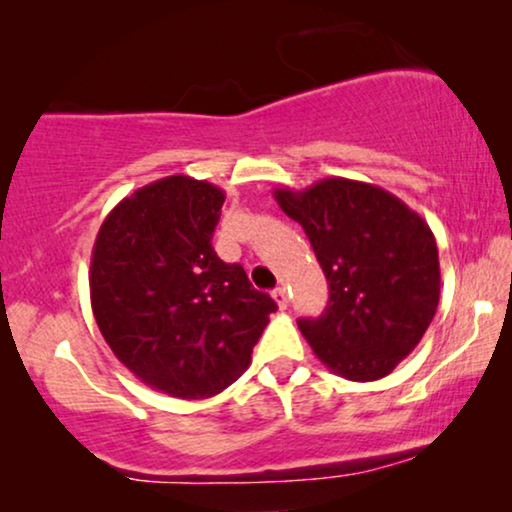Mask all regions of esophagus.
<instances>
[{
  "instance_id": "obj_1",
  "label": "esophagus",
  "mask_w": 512,
  "mask_h": 512,
  "mask_svg": "<svg viewBox=\"0 0 512 512\" xmlns=\"http://www.w3.org/2000/svg\"><path fill=\"white\" fill-rule=\"evenodd\" d=\"M272 298H275L279 310H286V305H289V293H286L284 286H279V289L272 291Z\"/></svg>"
}]
</instances>
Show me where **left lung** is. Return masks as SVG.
<instances>
[{"mask_svg": "<svg viewBox=\"0 0 512 512\" xmlns=\"http://www.w3.org/2000/svg\"><path fill=\"white\" fill-rule=\"evenodd\" d=\"M277 205L303 226L328 279V305L298 328L331 373L352 382L389 375L422 340L440 298L429 223L396 195L331 177L305 191L277 188Z\"/></svg>", "mask_w": 512, "mask_h": 512, "instance_id": "obj_1", "label": "left lung"}]
</instances>
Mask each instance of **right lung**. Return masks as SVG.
Returning <instances> with one entry per match:
<instances>
[{"label": "right lung", "mask_w": 512, "mask_h": 512, "mask_svg": "<svg viewBox=\"0 0 512 512\" xmlns=\"http://www.w3.org/2000/svg\"><path fill=\"white\" fill-rule=\"evenodd\" d=\"M226 193L174 174L137 188L102 221L90 305L125 368L174 398H209L251 363L277 310L240 263L212 247Z\"/></svg>", "instance_id": "right-lung-1"}]
</instances>
